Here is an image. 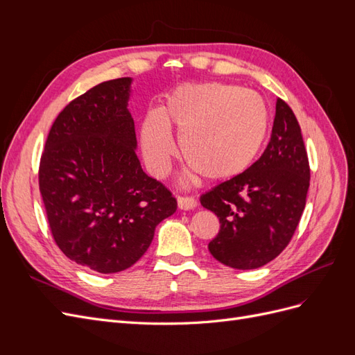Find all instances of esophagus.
<instances>
[{
    "instance_id": "esophagus-1",
    "label": "esophagus",
    "mask_w": 355,
    "mask_h": 355,
    "mask_svg": "<svg viewBox=\"0 0 355 355\" xmlns=\"http://www.w3.org/2000/svg\"><path fill=\"white\" fill-rule=\"evenodd\" d=\"M197 206V201L194 197L189 196H178V207L182 210H191Z\"/></svg>"
}]
</instances>
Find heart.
Returning a JSON list of instances; mask_svg holds the SVG:
<instances>
[{"label":"heart","mask_w":355,"mask_h":355,"mask_svg":"<svg viewBox=\"0 0 355 355\" xmlns=\"http://www.w3.org/2000/svg\"><path fill=\"white\" fill-rule=\"evenodd\" d=\"M170 130L180 133L187 163L204 179L228 180L249 168L270 130V110L261 94L222 83H187L171 90L159 111L142 124L145 161L164 178L178 148Z\"/></svg>","instance_id":"obj_1"}]
</instances>
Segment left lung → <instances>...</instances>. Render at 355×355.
Here are the masks:
<instances>
[{
  "mask_svg": "<svg viewBox=\"0 0 355 355\" xmlns=\"http://www.w3.org/2000/svg\"><path fill=\"white\" fill-rule=\"evenodd\" d=\"M309 176L299 123L278 98L271 139L261 158L200 198L220 223L209 243L214 259L235 270H254L275 259L302 216Z\"/></svg>",
  "mask_w": 355,
  "mask_h": 355,
  "instance_id": "obj_1",
  "label": "left lung"
}]
</instances>
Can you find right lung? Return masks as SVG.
Listing matches in <instances>:
<instances>
[{"label": "right lung", "mask_w": 355, "mask_h": 355, "mask_svg": "<svg viewBox=\"0 0 355 355\" xmlns=\"http://www.w3.org/2000/svg\"><path fill=\"white\" fill-rule=\"evenodd\" d=\"M130 83L105 81L71 101L50 128L38 168L53 240L71 261L102 274L141 259L157 225L178 207L135 153Z\"/></svg>", "instance_id": "add662e5"}]
</instances>
